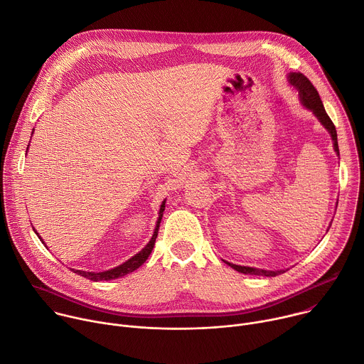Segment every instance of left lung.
Listing matches in <instances>:
<instances>
[{
  "label": "left lung",
  "instance_id": "8db88e82",
  "mask_svg": "<svg viewBox=\"0 0 364 364\" xmlns=\"http://www.w3.org/2000/svg\"><path fill=\"white\" fill-rule=\"evenodd\" d=\"M289 83L292 86H295L299 90V97L304 103V107L311 109L314 112V115L320 119V122L328 129V132L331 134L333 138V144H334V149L338 154V142H337V131L336 127L333 124V121L330 119V117L327 115L324 107H323V102L321 97L317 92V89L314 87V85L309 82V79L302 75V73H289L288 76ZM340 155V154H338ZM229 267H232L233 269H236L237 272L246 274V275H262V277H277L278 274H282V271H265V269H256V268H249V267H240V265H233L226 262Z\"/></svg>",
  "mask_w": 364,
  "mask_h": 364
}]
</instances>
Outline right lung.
Returning <instances> with one entry per match:
<instances>
[{
	"label": "right lung",
	"mask_w": 364,
	"mask_h": 364,
	"mask_svg": "<svg viewBox=\"0 0 364 364\" xmlns=\"http://www.w3.org/2000/svg\"><path fill=\"white\" fill-rule=\"evenodd\" d=\"M166 209V201H163L161 207H160V213H159V220H157V226H155V230H154V235L151 237V240L146 243V246L138 252L135 256H132L131 259H128L127 262H124L122 265L114 268V269H109V271H105V272H85V271H75V274L83 277V278H87L90 281H111V279H117L119 277H124L129 272H134L135 269H138L151 253L154 245H155V239H157L159 236V229H160V223H161V219H163V212ZM36 232V230H34ZM38 236V233H37ZM40 237V236H38ZM41 240V239H40Z\"/></svg>",
	"instance_id": "1"
}]
</instances>
